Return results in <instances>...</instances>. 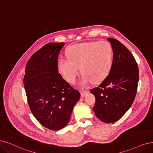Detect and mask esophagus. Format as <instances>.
Listing matches in <instances>:
<instances>
[{
	"instance_id": "1",
	"label": "esophagus",
	"mask_w": 153,
	"mask_h": 153,
	"mask_svg": "<svg viewBox=\"0 0 153 153\" xmlns=\"http://www.w3.org/2000/svg\"><path fill=\"white\" fill-rule=\"evenodd\" d=\"M88 91H81V97H85V96L88 94Z\"/></svg>"
}]
</instances>
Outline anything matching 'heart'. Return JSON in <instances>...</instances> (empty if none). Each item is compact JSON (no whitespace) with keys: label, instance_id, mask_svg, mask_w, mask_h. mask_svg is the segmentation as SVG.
<instances>
[{"label":"heart","instance_id":"1","mask_svg":"<svg viewBox=\"0 0 153 153\" xmlns=\"http://www.w3.org/2000/svg\"><path fill=\"white\" fill-rule=\"evenodd\" d=\"M67 59L58 60V70L65 79L74 83L79 72L82 74L79 86L86 88L93 81L100 82L108 74L114 59L111 44L93 41L73 45L66 50Z\"/></svg>","mask_w":153,"mask_h":153}]
</instances>
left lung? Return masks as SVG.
<instances>
[{
  "label": "left lung",
  "instance_id": "1",
  "mask_svg": "<svg viewBox=\"0 0 153 153\" xmlns=\"http://www.w3.org/2000/svg\"><path fill=\"white\" fill-rule=\"evenodd\" d=\"M114 59L108 75L97 88L91 89L96 98L94 114L103 122L114 123L133 103L139 82V69L134 56L116 39L108 38Z\"/></svg>",
  "mask_w": 153,
  "mask_h": 153
}]
</instances>
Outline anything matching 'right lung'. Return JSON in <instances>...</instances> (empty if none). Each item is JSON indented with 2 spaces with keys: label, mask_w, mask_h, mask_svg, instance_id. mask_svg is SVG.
<instances>
[{
  "label": "right lung",
  "mask_w": 153,
  "mask_h": 153,
  "mask_svg": "<svg viewBox=\"0 0 153 153\" xmlns=\"http://www.w3.org/2000/svg\"><path fill=\"white\" fill-rule=\"evenodd\" d=\"M64 43H49L27 62L24 84L27 102L36 119L52 131L69 123L80 93L59 73L58 57Z\"/></svg>",
  "instance_id": "obj_1"
}]
</instances>
